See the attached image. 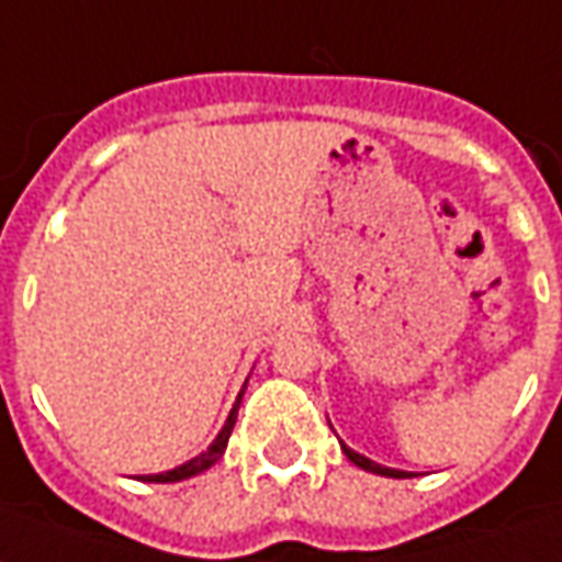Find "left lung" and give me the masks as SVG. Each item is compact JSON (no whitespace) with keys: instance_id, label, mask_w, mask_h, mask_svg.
Listing matches in <instances>:
<instances>
[{"instance_id":"left-lung-1","label":"left lung","mask_w":562,"mask_h":562,"mask_svg":"<svg viewBox=\"0 0 562 562\" xmlns=\"http://www.w3.org/2000/svg\"><path fill=\"white\" fill-rule=\"evenodd\" d=\"M342 452H346V456H348V462H355V465L363 468V471H370V474H382V477H397V481H404V477H413L409 471H397V468L379 465V462H373V459H367V456H361V452L348 450L346 443H342Z\"/></svg>"}]
</instances>
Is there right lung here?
<instances>
[{
	"label": "right lung",
	"mask_w": 562,
	"mask_h": 562,
	"mask_svg": "<svg viewBox=\"0 0 562 562\" xmlns=\"http://www.w3.org/2000/svg\"><path fill=\"white\" fill-rule=\"evenodd\" d=\"M238 404H241V394H238V401H235V406H232V413H229V419H226V425L220 428V435L214 437V443H211L207 450L199 452L195 459H189V462H183V465L170 468V471H161V474H146V477H140V481H146V483H180V481H189V477H195V474H201V471H207L211 465H216V462H220V456L226 452V443H229L232 428H235V419H238Z\"/></svg>",
	"instance_id": "obj_1"
}]
</instances>
